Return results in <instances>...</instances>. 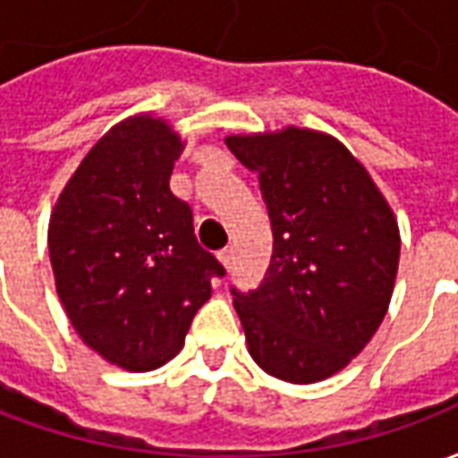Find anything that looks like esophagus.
<instances>
[{
	"label": "esophagus",
	"instance_id": "34e87169",
	"mask_svg": "<svg viewBox=\"0 0 458 458\" xmlns=\"http://www.w3.org/2000/svg\"><path fill=\"white\" fill-rule=\"evenodd\" d=\"M218 259L223 262V267L230 269V267H233V259H235V250L230 248V245H228V248H223L218 252Z\"/></svg>",
	"mask_w": 458,
	"mask_h": 458
}]
</instances>
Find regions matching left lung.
<instances>
[{"label": "left lung", "mask_w": 458, "mask_h": 458, "mask_svg": "<svg viewBox=\"0 0 458 458\" xmlns=\"http://www.w3.org/2000/svg\"><path fill=\"white\" fill-rule=\"evenodd\" d=\"M225 144L259 174L275 238L262 284L230 289L250 355L279 380H324L385 318L400 262L393 210L328 134L287 127Z\"/></svg>", "instance_id": "obj_1"}]
</instances>
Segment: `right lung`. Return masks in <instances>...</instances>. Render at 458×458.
Listing matches in <instances>:
<instances>
[{"label":"right lung","mask_w":458,"mask_h":458,"mask_svg":"<svg viewBox=\"0 0 458 458\" xmlns=\"http://www.w3.org/2000/svg\"><path fill=\"white\" fill-rule=\"evenodd\" d=\"M179 134L151 114L114 124L55 203L48 252L78 336L131 373L183 348L225 267L193 235V210L169 189Z\"/></svg>","instance_id":"obj_1"}]
</instances>
